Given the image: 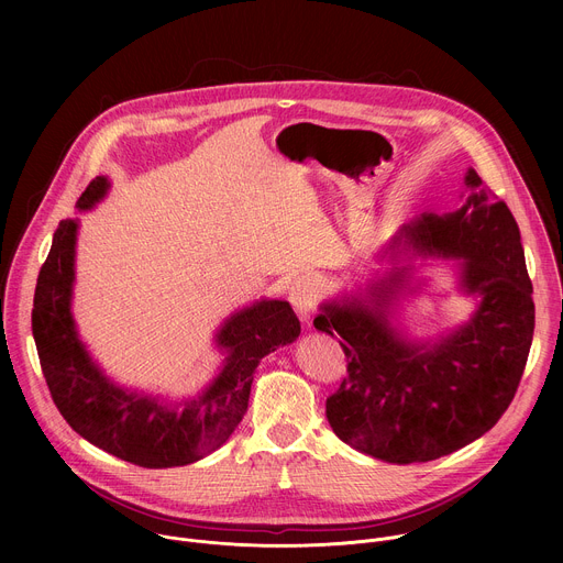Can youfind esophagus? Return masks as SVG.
<instances>
[{
    "mask_svg": "<svg viewBox=\"0 0 563 563\" xmlns=\"http://www.w3.org/2000/svg\"><path fill=\"white\" fill-rule=\"evenodd\" d=\"M318 298H320V283L311 276H300L289 287V302L294 305L296 313L305 320L316 309Z\"/></svg>",
    "mask_w": 563,
    "mask_h": 563,
    "instance_id": "1",
    "label": "esophagus"
}]
</instances>
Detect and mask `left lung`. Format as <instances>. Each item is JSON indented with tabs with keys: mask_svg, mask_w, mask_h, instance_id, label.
Listing matches in <instances>:
<instances>
[{
	"mask_svg": "<svg viewBox=\"0 0 563 563\" xmlns=\"http://www.w3.org/2000/svg\"><path fill=\"white\" fill-rule=\"evenodd\" d=\"M461 209L423 216L410 227L426 252L461 256L463 287L481 294L474 318L434 347L412 345L387 323L383 307L404 274L396 272L369 300L325 305L313 328L343 339L347 376L328 396L325 415L336 437L387 463H423L486 434L508 410L534 332L532 283L517 220L481 183Z\"/></svg>",
	"mask_w": 563,
	"mask_h": 563,
	"instance_id": "8db88e82",
	"label": "left lung"
}]
</instances>
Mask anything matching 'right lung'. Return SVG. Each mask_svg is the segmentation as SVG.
Returning a JSON list of instances; mask_svg holds the SVG:
<instances>
[{
  "label": "right lung",
  "instance_id": "add662e5",
  "mask_svg": "<svg viewBox=\"0 0 563 563\" xmlns=\"http://www.w3.org/2000/svg\"><path fill=\"white\" fill-rule=\"evenodd\" d=\"M107 187V178L98 176L77 207L91 209ZM75 231V220L57 224L31 313L42 374L59 415L96 448L142 467L187 465L218 450L247 412L261 358L300 334L291 305L263 300L231 316L218 334L229 352L218 378L178 410L167 408L109 383L77 341L70 318Z\"/></svg>",
  "mask_w": 563,
  "mask_h": 563
}]
</instances>
